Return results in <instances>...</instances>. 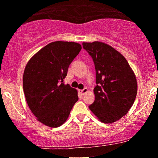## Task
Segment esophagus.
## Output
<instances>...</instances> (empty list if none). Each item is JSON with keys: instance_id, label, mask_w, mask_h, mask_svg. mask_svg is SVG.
<instances>
[{"instance_id": "34e87169", "label": "esophagus", "mask_w": 158, "mask_h": 158, "mask_svg": "<svg viewBox=\"0 0 158 158\" xmlns=\"http://www.w3.org/2000/svg\"><path fill=\"white\" fill-rule=\"evenodd\" d=\"M79 91L81 94H82V95H84V94H85L88 92V89L87 88H85V89H79Z\"/></svg>"}]
</instances>
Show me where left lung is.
Returning <instances> with one entry per match:
<instances>
[{
	"label": "left lung",
	"instance_id": "left-lung-1",
	"mask_svg": "<svg viewBox=\"0 0 158 158\" xmlns=\"http://www.w3.org/2000/svg\"><path fill=\"white\" fill-rule=\"evenodd\" d=\"M92 56L96 70L94 102L89 109L101 122L111 123L121 119L133 106L137 81L129 63L115 48L102 42L83 43Z\"/></svg>",
	"mask_w": 158,
	"mask_h": 158
}]
</instances>
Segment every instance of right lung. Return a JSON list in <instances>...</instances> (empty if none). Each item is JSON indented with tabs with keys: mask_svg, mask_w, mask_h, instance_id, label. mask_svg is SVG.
I'll return each instance as SVG.
<instances>
[{
	"mask_svg": "<svg viewBox=\"0 0 158 158\" xmlns=\"http://www.w3.org/2000/svg\"><path fill=\"white\" fill-rule=\"evenodd\" d=\"M81 49L73 42H52L31 57L23 75L27 105L37 121L51 128L66 122L77 102V90L64 85L69 65Z\"/></svg>",
	"mask_w": 158,
	"mask_h": 158,
	"instance_id": "1",
	"label": "right lung"
}]
</instances>
